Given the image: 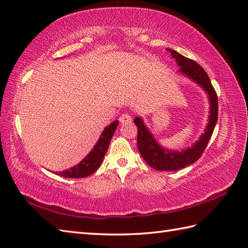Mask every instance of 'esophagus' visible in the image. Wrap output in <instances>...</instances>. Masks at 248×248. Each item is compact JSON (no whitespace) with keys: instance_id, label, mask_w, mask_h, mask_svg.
Here are the masks:
<instances>
[{"instance_id":"34e87169","label":"esophagus","mask_w":248,"mask_h":248,"mask_svg":"<svg viewBox=\"0 0 248 248\" xmlns=\"http://www.w3.org/2000/svg\"><path fill=\"white\" fill-rule=\"evenodd\" d=\"M131 120H132V116H131L129 113H124V114H123V115L120 116V118H119L120 124H123L130 123Z\"/></svg>"}]
</instances>
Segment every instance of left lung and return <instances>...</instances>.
Here are the masks:
<instances>
[{"instance_id":"left-lung-1","label":"left lung","mask_w":248,"mask_h":248,"mask_svg":"<svg viewBox=\"0 0 248 248\" xmlns=\"http://www.w3.org/2000/svg\"><path fill=\"white\" fill-rule=\"evenodd\" d=\"M170 52L171 56L176 60L179 68V72L181 75L191 78L193 82L202 87L208 93L210 102V115L209 123L205 127L204 132L200 136L199 140L192 145V147L182 149L181 151L170 150L162 147L155 139L149 129L146 127L141 117H135L133 120L138 127V148L145 162L155 168L156 170H179L196 162L207 147L210 139H211L215 124L217 123L218 116V102L217 96L211 84V81L203 70L202 66H199L196 62L187 59V57L178 53L177 51L167 49Z\"/></svg>"}]
</instances>
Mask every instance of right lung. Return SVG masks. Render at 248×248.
I'll list each match as a JSON object with an SVG mask.
<instances>
[{
    "instance_id": "right-lung-1",
    "label": "right lung",
    "mask_w": 248,
    "mask_h": 248,
    "mask_svg": "<svg viewBox=\"0 0 248 248\" xmlns=\"http://www.w3.org/2000/svg\"><path fill=\"white\" fill-rule=\"evenodd\" d=\"M117 125L118 120H115L112 124H109L107 128H104L103 132L100 135L92 151L78 165L69 168V170L57 171L56 175L65 178H84L96 171L101 165L103 157L108 151L109 141L113 138Z\"/></svg>"
}]
</instances>
